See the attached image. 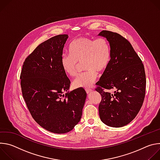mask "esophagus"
Instances as JSON below:
<instances>
[{
  "mask_svg": "<svg viewBox=\"0 0 160 160\" xmlns=\"http://www.w3.org/2000/svg\"><path fill=\"white\" fill-rule=\"evenodd\" d=\"M92 91V89L90 88H85V92H87V94H89L90 92H91Z\"/></svg>",
  "mask_w": 160,
  "mask_h": 160,
  "instance_id": "obj_1",
  "label": "esophagus"
}]
</instances>
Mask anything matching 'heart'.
<instances>
[{
    "label": "heart",
    "instance_id": "1",
    "mask_svg": "<svg viewBox=\"0 0 160 160\" xmlns=\"http://www.w3.org/2000/svg\"><path fill=\"white\" fill-rule=\"evenodd\" d=\"M70 54H63L61 65L66 74L75 77L80 64L83 63L84 73L73 81L75 88H88L95 82L98 73L106 71L111 60V48L105 38L93 39L79 37L72 41L69 45Z\"/></svg>",
    "mask_w": 160,
    "mask_h": 160
}]
</instances>
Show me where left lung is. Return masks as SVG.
I'll list each match as a JSON object with an SVG mask.
<instances>
[{"instance_id":"left-lung-1","label":"left lung","mask_w":160,"mask_h":160,"mask_svg":"<svg viewBox=\"0 0 160 160\" xmlns=\"http://www.w3.org/2000/svg\"><path fill=\"white\" fill-rule=\"evenodd\" d=\"M99 35L109 42L111 60L96 83L101 94L99 113L101 121L112 127L132 122L140 111L146 94V73L141 58L130 42L121 35L102 30ZM114 89V93L109 90Z\"/></svg>"}]
</instances>
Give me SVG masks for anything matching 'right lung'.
Wrapping results in <instances>:
<instances>
[{"mask_svg": "<svg viewBox=\"0 0 160 160\" xmlns=\"http://www.w3.org/2000/svg\"><path fill=\"white\" fill-rule=\"evenodd\" d=\"M68 38L58 35L40 43L25 59L20 74L22 98L32 118L55 133L70 132L78 124L87 96L83 88L68 91L70 80L61 65Z\"/></svg>", "mask_w": 160, "mask_h": 160, "instance_id": "1", "label": "right lung"}]
</instances>
